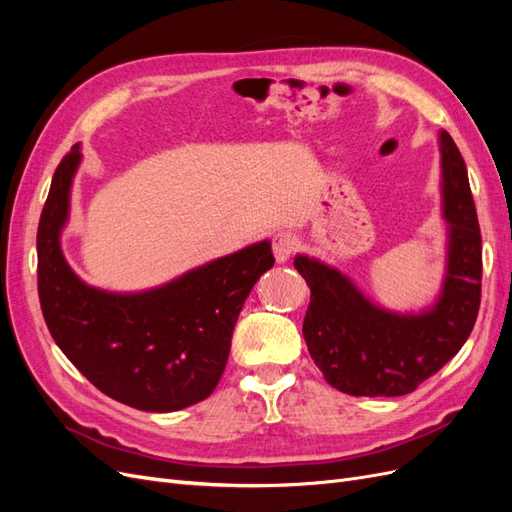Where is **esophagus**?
<instances>
[{
    "instance_id": "esophagus-1",
    "label": "esophagus",
    "mask_w": 512,
    "mask_h": 512,
    "mask_svg": "<svg viewBox=\"0 0 512 512\" xmlns=\"http://www.w3.org/2000/svg\"><path fill=\"white\" fill-rule=\"evenodd\" d=\"M297 237L292 235V232H277L275 239H273V254L277 258V262H286L290 260V256L294 254V250H297Z\"/></svg>"
}]
</instances>
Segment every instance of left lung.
I'll return each mask as SVG.
<instances>
[{
    "label": "left lung",
    "instance_id": "obj_1",
    "mask_svg": "<svg viewBox=\"0 0 512 512\" xmlns=\"http://www.w3.org/2000/svg\"><path fill=\"white\" fill-rule=\"evenodd\" d=\"M444 275L436 297L418 309H389L350 275L320 258L297 254L312 290L303 337L314 363L337 391L356 397H397L453 359L466 344L480 305L483 243L468 170L446 130L438 132Z\"/></svg>",
    "mask_w": 512,
    "mask_h": 512
}]
</instances>
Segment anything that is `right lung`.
Wrapping results in <instances>:
<instances>
[{
  "label": "right lung",
  "instance_id": "1",
  "mask_svg": "<svg viewBox=\"0 0 512 512\" xmlns=\"http://www.w3.org/2000/svg\"><path fill=\"white\" fill-rule=\"evenodd\" d=\"M83 162L74 145L57 166L38 226V294L55 344L121 404L175 412L218 386L245 299L273 267L271 241L213 258L160 286L113 292L89 286L61 250L72 183Z\"/></svg>",
  "mask_w": 512,
  "mask_h": 512
}]
</instances>
